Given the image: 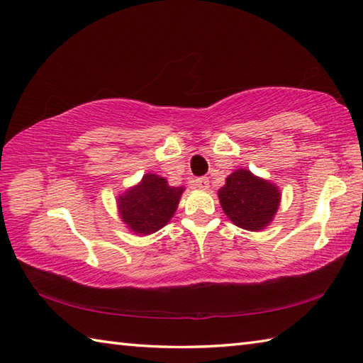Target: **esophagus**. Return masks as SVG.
<instances>
[{
	"label": "esophagus",
	"instance_id": "1",
	"mask_svg": "<svg viewBox=\"0 0 363 363\" xmlns=\"http://www.w3.org/2000/svg\"><path fill=\"white\" fill-rule=\"evenodd\" d=\"M195 186H196L198 189H201V190H207V189H209V179H207L206 176L196 177V179H195Z\"/></svg>",
	"mask_w": 363,
	"mask_h": 363
}]
</instances>
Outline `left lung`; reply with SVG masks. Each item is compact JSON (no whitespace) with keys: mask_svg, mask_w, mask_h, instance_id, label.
Wrapping results in <instances>:
<instances>
[{"mask_svg":"<svg viewBox=\"0 0 363 363\" xmlns=\"http://www.w3.org/2000/svg\"><path fill=\"white\" fill-rule=\"evenodd\" d=\"M223 211L235 226L259 230L268 226L279 207L281 195L274 184L237 169L228 176L226 186L218 190Z\"/></svg>","mask_w":363,"mask_h":363,"instance_id":"obj_1","label":"left lung"}]
</instances>
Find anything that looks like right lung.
Returning a JSON list of instances; mask_svg holds the SVG:
<instances>
[{"label": "right lung", "instance_id": "right-lung-1", "mask_svg": "<svg viewBox=\"0 0 363 363\" xmlns=\"http://www.w3.org/2000/svg\"><path fill=\"white\" fill-rule=\"evenodd\" d=\"M182 191L169 187L164 177L145 174L137 187L118 198L121 218L137 234L156 233L173 217Z\"/></svg>", "mask_w": 363, "mask_h": 363}]
</instances>
